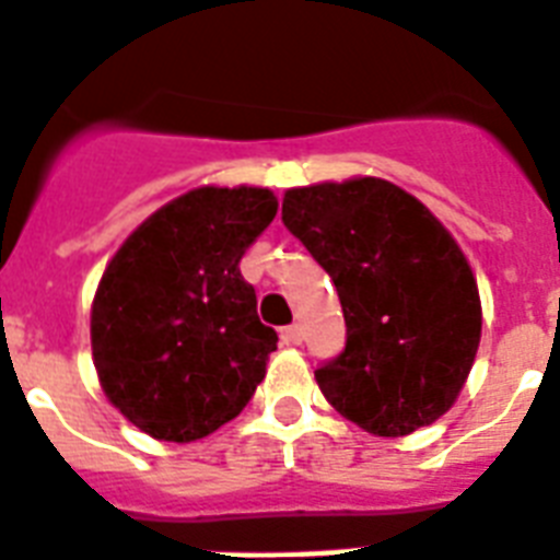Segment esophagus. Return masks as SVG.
Here are the masks:
<instances>
[{"label":"esophagus","mask_w":560,"mask_h":560,"mask_svg":"<svg viewBox=\"0 0 560 560\" xmlns=\"http://www.w3.org/2000/svg\"><path fill=\"white\" fill-rule=\"evenodd\" d=\"M281 341H284V345H302V327H299V324L284 327V330H281Z\"/></svg>","instance_id":"esophagus-1"}]
</instances>
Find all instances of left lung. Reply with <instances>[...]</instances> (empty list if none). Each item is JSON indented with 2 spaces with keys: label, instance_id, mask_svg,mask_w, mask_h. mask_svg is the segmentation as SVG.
Here are the masks:
<instances>
[{
  "label": "left lung",
  "instance_id": "1",
  "mask_svg": "<svg viewBox=\"0 0 560 560\" xmlns=\"http://www.w3.org/2000/svg\"><path fill=\"white\" fill-rule=\"evenodd\" d=\"M281 222L330 272L345 310V350L316 370L324 398L384 439L439 421L481 341L476 276L450 230L373 176L293 187Z\"/></svg>",
  "mask_w": 560,
  "mask_h": 560
}]
</instances>
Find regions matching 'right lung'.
<instances>
[{
    "label": "right lung",
    "mask_w": 560,
    "mask_h": 560,
    "mask_svg": "<svg viewBox=\"0 0 560 560\" xmlns=\"http://www.w3.org/2000/svg\"><path fill=\"white\" fill-rule=\"evenodd\" d=\"M279 210L267 187H196L125 238L102 272L91 347L107 401L150 439H205L247 407L276 350L244 250Z\"/></svg>",
    "instance_id": "add662e5"
}]
</instances>
